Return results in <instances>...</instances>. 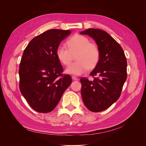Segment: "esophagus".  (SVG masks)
Listing matches in <instances>:
<instances>
[{
	"label": "esophagus",
	"mask_w": 146,
	"mask_h": 146,
	"mask_svg": "<svg viewBox=\"0 0 146 146\" xmlns=\"http://www.w3.org/2000/svg\"><path fill=\"white\" fill-rule=\"evenodd\" d=\"M72 79L73 80H78V78L76 77H75V76H72Z\"/></svg>",
	"instance_id": "obj_1"
}]
</instances>
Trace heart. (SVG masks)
Masks as SVG:
<instances>
[{"instance_id":"1","label":"heart","mask_w":146,"mask_h":146,"mask_svg":"<svg viewBox=\"0 0 146 146\" xmlns=\"http://www.w3.org/2000/svg\"><path fill=\"white\" fill-rule=\"evenodd\" d=\"M68 48L63 46L56 48V56L60 62L69 66L76 55L77 61L66 69V73L80 76L88 69H93L98 65L100 58V52L96 43L90 42L83 35L76 34L66 41Z\"/></svg>"}]
</instances>
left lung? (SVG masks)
Masks as SVG:
<instances>
[{
    "instance_id": "obj_1",
    "label": "left lung",
    "mask_w": 146,
    "mask_h": 146,
    "mask_svg": "<svg viewBox=\"0 0 146 146\" xmlns=\"http://www.w3.org/2000/svg\"><path fill=\"white\" fill-rule=\"evenodd\" d=\"M80 33L93 38L100 52L99 62L90 73L94 80L80 79L83 102L90 111H102L121 96L127 79V59L120 44L104 30L89 29Z\"/></svg>"
}]
</instances>
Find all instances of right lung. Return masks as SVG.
<instances>
[{"mask_svg": "<svg viewBox=\"0 0 146 146\" xmlns=\"http://www.w3.org/2000/svg\"><path fill=\"white\" fill-rule=\"evenodd\" d=\"M70 30L51 29L33 38L24 50L19 64V89L34 110L46 113L54 110L70 85L68 74L56 56V48Z\"/></svg>", "mask_w": 146, "mask_h": 146, "instance_id": "right-lung-1", "label": "right lung"}]
</instances>
